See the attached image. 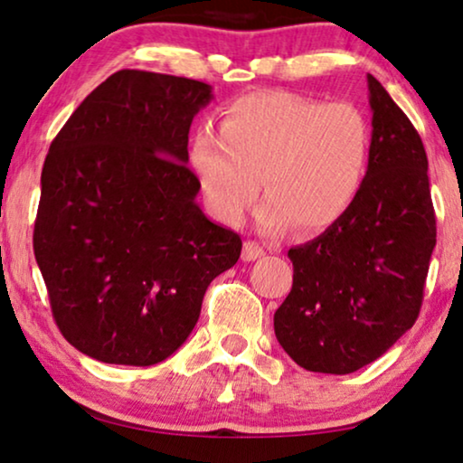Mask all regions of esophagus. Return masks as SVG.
I'll use <instances>...</instances> for the list:
<instances>
[{"label":"esophagus","instance_id":"34e87169","mask_svg":"<svg viewBox=\"0 0 463 463\" xmlns=\"http://www.w3.org/2000/svg\"><path fill=\"white\" fill-rule=\"evenodd\" d=\"M263 255H265V249L259 242H255V240H249V242L244 244V250H242L244 261H255V259Z\"/></svg>","mask_w":463,"mask_h":463}]
</instances>
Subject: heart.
Returning a JSON list of instances; mask_svg holds the SVG:
<instances>
[{
	"instance_id": "b5f03b06",
	"label": "heart",
	"mask_w": 463,
	"mask_h": 463,
	"mask_svg": "<svg viewBox=\"0 0 463 463\" xmlns=\"http://www.w3.org/2000/svg\"><path fill=\"white\" fill-rule=\"evenodd\" d=\"M371 124L352 103H322L293 92L244 94L223 109L219 135L200 130L192 166L213 213L244 219L259 195V227L314 233L345 217L371 164Z\"/></svg>"
}]
</instances>
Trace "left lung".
<instances>
[{"instance_id": "8db88e82", "label": "left lung", "mask_w": 463, "mask_h": 463, "mask_svg": "<svg viewBox=\"0 0 463 463\" xmlns=\"http://www.w3.org/2000/svg\"><path fill=\"white\" fill-rule=\"evenodd\" d=\"M371 164L345 217L288 250L293 288L276 337L303 369L347 375L390 350L420 316L436 214L420 132L369 75Z\"/></svg>"}]
</instances>
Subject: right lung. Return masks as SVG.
<instances>
[{
	"mask_svg": "<svg viewBox=\"0 0 463 463\" xmlns=\"http://www.w3.org/2000/svg\"><path fill=\"white\" fill-rule=\"evenodd\" d=\"M204 81L122 69L54 137L42 168L33 252L56 326L107 364L149 366L179 350L242 240L195 204L189 126Z\"/></svg>",
	"mask_w": 463,
	"mask_h": 463,
	"instance_id": "obj_1",
	"label": "right lung"
}]
</instances>
